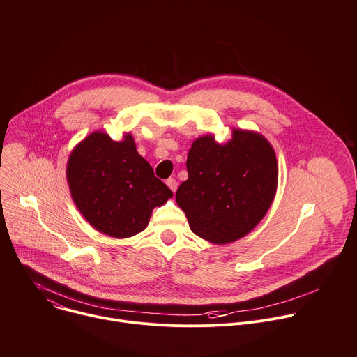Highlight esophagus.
<instances>
[{
    "label": "esophagus",
    "mask_w": 357,
    "mask_h": 357,
    "mask_svg": "<svg viewBox=\"0 0 357 357\" xmlns=\"http://www.w3.org/2000/svg\"><path fill=\"white\" fill-rule=\"evenodd\" d=\"M167 185H168V188L175 193L176 192V189H178V182L174 179V178H169V179H167Z\"/></svg>",
    "instance_id": "obj_1"
}]
</instances>
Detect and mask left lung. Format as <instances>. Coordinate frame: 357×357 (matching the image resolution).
<instances>
[{
    "mask_svg": "<svg viewBox=\"0 0 357 357\" xmlns=\"http://www.w3.org/2000/svg\"><path fill=\"white\" fill-rule=\"evenodd\" d=\"M188 179L176 190V203L190 230L213 244L233 243L256 227L275 197V151L260 132L233 128L219 144L213 134L192 142Z\"/></svg>",
    "mask_w": 357,
    "mask_h": 357,
    "instance_id": "8db88e82",
    "label": "left lung"
}]
</instances>
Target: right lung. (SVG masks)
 Segmentation results:
<instances>
[{
    "instance_id": "obj_1",
    "label": "right lung",
    "mask_w": 357,
    "mask_h": 357,
    "mask_svg": "<svg viewBox=\"0 0 357 357\" xmlns=\"http://www.w3.org/2000/svg\"><path fill=\"white\" fill-rule=\"evenodd\" d=\"M66 179L82 216L100 233L116 238L142 231L152 209L172 197L138 154L130 132L121 141L103 131L87 135L70 152Z\"/></svg>"
}]
</instances>
